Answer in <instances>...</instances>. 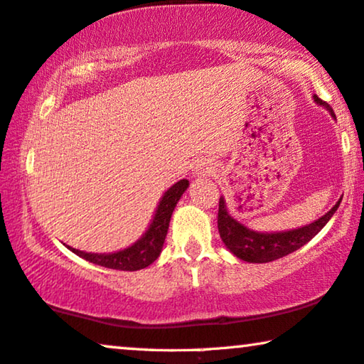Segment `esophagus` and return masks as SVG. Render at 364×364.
<instances>
[{
    "instance_id": "34e87169",
    "label": "esophagus",
    "mask_w": 364,
    "mask_h": 364,
    "mask_svg": "<svg viewBox=\"0 0 364 364\" xmlns=\"http://www.w3.org/2000/svg\"><path fill=\"white\" fill-rule=\"evenodd\" d=\"M213 173H214L213 163H209V161H206V160H199V161L194 163V166H193V176L203 178V176L213 175Z\"/></svg>"
}]
</instances>
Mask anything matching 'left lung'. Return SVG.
I'll return each mask as SVG.
<instances>
[{
    "mask_svg": "<svg viewBox=\"0 0 364 364\" xmlns=\"http://www.w3.org/2000/svg\"><path fill=\"white\" fill-rule=\"evenodd\" d=\"M315 104H318L330 112V115L336 120L333 114V109L323 102L318 97L314 95ZM341 198L328 213L316 219V221L306 224V226L290 229V231H280V232H259L254 229H249L245 224L239 223L237 219L231 216L229 213L226 199L223 196L219 198V211H218V229L219 235H221L223 242L232 252L235 257L250 264H265L277 260L280 257H285L301 245H305L310 239H314L325 224L330 221L331 216L336 213L338 206H340Z\"/></svg>",
    "mask_w": 364,
    "mask_h": 364,
    "instance_id": "1",
    "label": "left lung"
}]
</instances>
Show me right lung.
<instances>
[{"label": "right lung", "instance_id": "right-lung-1", "mask_svg": "<svg viewBox=\"0 0 364 364\" xmlns=\"http://www.w3.org/2000/svg\"><path fill=\"white\" fill-rule=\"evenodd\" d=\"M189 186L188 180H180L168 188L165 194H163L160 203H158L156 211L153 214V219L150 226L141 235L136 242H133L129 247L117 250V252L109 254H94V252H84V250L74 249L68 245L69 250H73L75 255L89 260L92 264L100 265V267L115 269V270H140L145 269L148 265L155 262L160 257L163 244H165V237L168 232V226H170L171 214L175 211L178 201L183 196Z\"/></svg>", "mask_w": 364, "mask_h": 364}]
</instances>
